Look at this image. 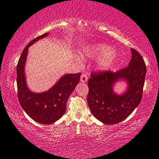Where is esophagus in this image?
I'll use <instances>...</instances> for the list:
<instances>
[{
	"label": "esophagus",
	"instance_id": "1",
	"mask_svg": "<svg viewBox=\"0 0 159 159\" xmlns=\"http://www.w3.org/2000/svg\"><path fill=\"white\" fill-rule=\"evenodd\" d=\"M88 80L87 75L85 74H82L81 75V78H80V80H81L82 82H86Z\"/></svg>",
	"mask_w": 159,
	"mask_h": 159
}]
</instances>
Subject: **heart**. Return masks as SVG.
I'll use <instances>...</instances> for the list:
<instances>
[{
	"label": "heart",
	"instance_id": "obj_1",
	"mask_svg": "<svg viewBox=\"0 0 159 159\" xmlns=\"http://www.w3.org/2000/svg\"><path fill=\"white\" fill-rule=\"evenodd\" d=\"M87 55L89 57H99L97 60V66L102 70L111 69L118 58V54L114 49L109 48L108 45L102 43L92 45L87 50Z\"/></svg>",
	"mask_w": 159,
	"mask_h": 159
}]
</instances>
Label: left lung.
<instances>
[{
	"label": "left lung",
	"mask_w": 159,
	"mask_h": 159,
	"mask_svg": "<svg viewBox=\"0 0 159 159\" xmlns=\"http://www.w3.org/2000/svg\"><path fill=\"white\" fill-rule=\"evenodd\" d=\"M131 60L129 66L119 71L92 72L88 80L87 103L95 118L106 124H114L127 118L140 104L146 73L141 55L131 48ZM126 80L128 90L119 95L113 92V85Z\"/></svg>",
	"instance_id": "1"
}]
</instances>
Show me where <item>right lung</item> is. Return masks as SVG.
Wrapping results in <instances>:
<instances>
[{
    "label": "right lung",
    "mask_w": 159,
    "mask_h": 159,
    "mask_svg": "<svg viewBox=\"0 0 159 159\" xmlns=\"http://www.w3.org/2000/svg\"><path fill=\"white\" fill-rule=\"evenodd\" d=\"M48 35L49 33H46L38 36L26 45L18 60L16 69L19 102L31 119L42 124L54 123L65 113L67 99L80 82L81 75V73L63 75L54 86L43 93H34L28 89L24 71L28 48Z\"/></svg>",
    "instance_id": "add662e5"
}]
</instances>
